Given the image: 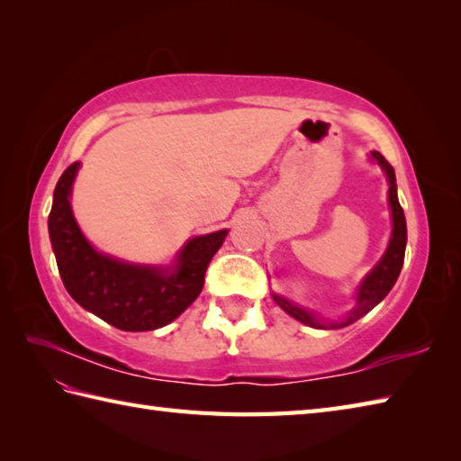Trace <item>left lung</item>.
Listing matches in <instances>:
<instances>
[{"mask_svg":"<svg viewBox=\"0 0 461 461\" xmlns=\"http://www.w3.org/2000/svg\"><path fill=\"white\" fill-rule=\"evenodd\" d=\"M370 156L372 160H376L380 168L384 170L386 180H388V202H390V210H393V236H390L386 253L376 263V267L372 269L365 279H362L357 291V305L352 307V311L347 312V317L342 321L335 322V321L317 317L312 311L293 305V303L287 301L285 297H279L273 293V301H276L283 311L289 312L293 319L301 321L303 325H309L312 329H340V327L352 325V322H357L360 317H365L368 311L375 309L378 303L388 295V291L394 287V283L400 276V269L404 266L406 218H404L402 205L398 202L394 168L388 164V160L380 152H372Z\"/></svg>","mask_w":461,"mask_h":461,"instance_id":"8db88e82","label":"left lung"}]
</instances>
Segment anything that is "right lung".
<instances>
[{"mask_svg": "<svg viewBox=\"0 0 461 461\" xmlns=\"http://www.w3.org/2000/svg\"><path fill=\"white\" fill-rule=\"evenodd\" d=\"M79 162L59 178L49 213V238L63 285L79 305L121 330L168 325L202 293L205 269L228 230L192 238L172 267L134 266L96 251L75 221L71 188Z\"/></svg>", "mask_w": 461, "mask_h": 461, "instance_id": "right-lung-1", "label": "right lung"}]
</instances>
